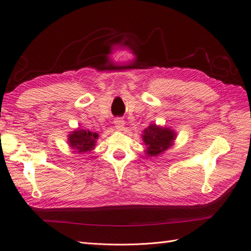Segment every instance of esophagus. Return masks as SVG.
Segmentation results:
<instances>
[{
  "label": "esophagus",
  "instance_id": "1",
  "mask_svg": "<svg viewBox=\"0 0 251 251\" xmlns=\"http://www.w3.org/2000/svg\"><path fill=\"white\" fill-rule=\"evenodd\" d=\"M114 125H115V127L117 130H123V127L125 126V120H123L121 118H116L114 120Z\"/></svg>",
  "mask_w": 251,
  "mask_h": 251
}]
</instances>
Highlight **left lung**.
<instances>
[{
    "mask_svg": "<svg viewBox=\"0 0 251 251\" xmlns=\"http://www.w3.org/2000/svg\"><path fill=\"white\" fill-rule=\"evenodd\" d=\"M176 139V133L170 127H162L157 125H150L142 134V140L147 147L146 154L156 157L173 146Z\"/></svg>",
    "mask_w": 251,
    "mask_h": 251,
    "instance_id": "1",
    "label": "left lung"
}]
</instances>
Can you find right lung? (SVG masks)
<instances>
[{
    "instance_id": "right-lung-1",
    "label": "right lung",
    "mask_w": 251,
    "mask_h": 251,
    "mask_svg": "<svg viewBox=\"0 0 251 251\" xmlns=\"http://www.w3.org/2000/svg\"><path fill=\"white\" fill-rule=\"evenodd\" d=\"M98 134L89 130H76L68 136V143L74 150V153L83 154L92 151L95 147Z\"/></svg>"
}]
</instances>
